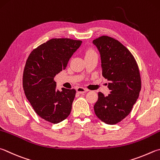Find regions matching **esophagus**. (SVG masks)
Wrapping results in <instances>:
<instances>
[{
  "mask_svg": "<svg viewBox=\"0 0 160 160\" xmlns=\"http://www.w3.org/2000/svg\"><path fill=\"white\" fill-rule=\"evenodd\" d=\"M76 91L79 94H83V93H85L87 92V90L84 88H82V87H79L76 89Z\"/></svg>",
  "mask_w": 160,
  "mask_h": 160,
  "instance_id": "34e87169",
  "label": "esophagus"
}]
</instances>
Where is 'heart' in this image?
<instances>
[{"instance_id":"b5f03b06","label":"heart","mask_w":160,"mask_h":160,"mask_svg":"<svg viewBox=\"0 0 160 160\" xmlns=\"http://www.w3.org/2000/svg\"><path fill=\"white\" fill-rule=\"evenodd\" d=\"M96 54L94 50H89L88 52H86V56H88V55H90V54Z\"/></svg>"}]
</instances>
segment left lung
<instances>
[{
	"label": "left lung",
	"instance_id": "1",
	"mask_svg": "<svg viewBox=\"0 0 160 160\" xmlns=\"http://www.w3.org/2000/svg\"><path fill=\"white\" fill-rule=\"evenodd\" d=\"M100 52L102 75L109 81L110 94L98 93L94 106L98 118L108 124H115L132 111L141 89L138 66L126 47L111 37L103 36L93 40Z\"/></svg>",
	"mask_w": 160,
	"mask_h": 160
}]
</instances>
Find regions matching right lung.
I'll use <instances>...</instances> for the list:
<instances>
[{
	"label": "right lung",
	"instance_id": "1",
	"mask_svg": "<svg viewBox=\"0 0 160 160\" xmlns=\"http://www.w3.org/2000/svg\"><path fill=\"white\" fill-rule=\"evenodd\" d=\"M81 40L52 38L31 52L23 73V88L35 112L51 123L57 124L70 115L75 89H57L54 78L65 70Z\"/></svg>",
	"mask_w": 160,
	"mask_h": 160
}]
</instances>
